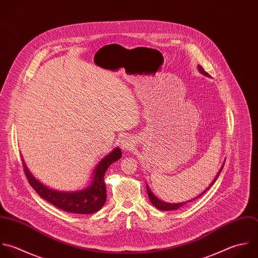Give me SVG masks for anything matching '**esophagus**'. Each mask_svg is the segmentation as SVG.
I'll return each mask as SVG.
<instances>
[{
	"label": "esophagus",
	"instance_id": "34e87169",
	"mask_svg": "<svg viewBox=\"0 0 258 258\" xmlns=\"http://www.w3.org/2000/svg\"><path fill=\"white\" fill-rule=\"evenodd\" d=\"M134 139L131 136H125L120 141V147L122 150H131L134 147Z\"/></svg>",
	"mask_w": 258,
	"mask_h": 258
}]
</instances>
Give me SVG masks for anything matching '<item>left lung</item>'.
Listing matches in <instances>:
<instances>
[{"label":"left lung","mask_w":258,"mask_h":258,"mask_svg":"<svg viewBox=\"0 0 258 258\" xmlns=\"http://www.w3.org/2000/svg\"><path fill=\"white\" fill-rule=\"evenodd\" d=\"M198 69H199V71L202 73V74H204L205 76H209V74L203 69V67L201 66V65H198ZM223 167H224V165H222V167L220 168V170H219V172L217 173V175H216V177L214 178V180L212 181V183L209 185V187L204 191V192H202L200 195H198L197 197H195V198H193V199H191V200H189V201H187V202H182V203H167V202H164V201H162V200H160V199H158L154 194H153V192L150 190V188H149V186L147 185V191H148V195H149V198H150V201L152 202V204L156 207V208H158V209H160V210H162V211H171V210H177V209H179V208H181V207H183L185 204H187L188 202H192V201H194V200H196V199H198V198H200L204 193H206L208 190H209V188L211 187V186H213V184L215 183V181L217 180V178L219 177V175H220V173H221V171H222V169H223Z\"/></svg>","instance_id":"8db88e82"}]
</instances>
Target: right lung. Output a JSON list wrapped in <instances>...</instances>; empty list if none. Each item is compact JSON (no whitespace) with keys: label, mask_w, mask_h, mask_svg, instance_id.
Masks as SVG:
<instances>
[{"label":"right lung","mask_w":258,"mask_h":258,"mask_svg":"<svg viewBox=\"0 0 258 258\" xmlns=\"http://www.w3.org/2000/svg\"><path fill=\"white\" fill-rule=\"evenodd\" d=\"M120 158V149L115 148L97 164L92 173L91 184L85 189L76 192H60L47 188L31 174L24 160L22 161L28 182L40 197L66 212L92 214L99 211L106 201V188L104 184L105 172L112 163Z\"/></svg>","instance_id":"obj_1"}]
</instances>
